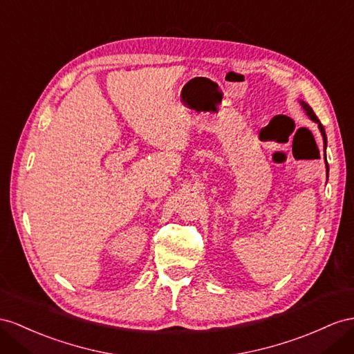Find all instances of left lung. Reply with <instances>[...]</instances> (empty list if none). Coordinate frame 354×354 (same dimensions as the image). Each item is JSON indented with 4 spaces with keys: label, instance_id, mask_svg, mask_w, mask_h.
<instances>
[{
    "label": "left lung",
    "instance_id": "8db88e82",
    "mask_svg": "<svg viewBox=\"0 0 354 354\" xmlns=\"http://www.w3.org/2000/svg\"><path fill=\"white\" fill-rule=\"evenodd\" d=\"M299 103H301V106H302V109H304V112L308 115V118H310L311 121H314L317 125H319V130H320V133H322V138H323V143H324V148L328 147V138H326V131H324V127L322 125V122L319 121V118L315 116V113H314V111L313 109L310 107V104L308 103H305L304 100H299ZM326 171H328V175H329V166H328V161H326Z\"/></svg>",
    "mask_w": 354,
    "mask_h": 354
}]
</instances>
